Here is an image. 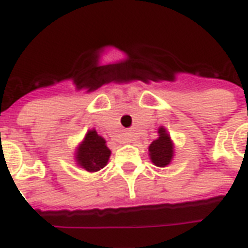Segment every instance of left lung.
<instances>
[{
	"label": "left lung",
	"mask_w": 248,
	"mask_h": 248,
	"mask_svg": "<svg viewBox=\"0 0 248 248\" xmlns=\"http://www.w3.org/2000/svg\"><path fill=\"white\" fill-rule=\"evenodd\" d=\"M151 161L156 166L164 168L169 165L171 158L174 156V147L170 139L169 134L164 127L158 128V138L149 144L148 148Z\"/></svg>",
	"instance_id": "left-lung-1"
}]
</instances>
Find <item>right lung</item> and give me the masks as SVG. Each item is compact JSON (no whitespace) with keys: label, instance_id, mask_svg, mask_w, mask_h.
Wrapping results in <instances>:
<instances>
[{"label":"right lung","instance_id":"right-lung-1","mask_svg":"<svg viewBox=\"0 0 248 248\" xmlns=\"http://www.w3.org/2000/svg\"><path fill=\"white\" fill-rule=\"evenodd\" d=\"M105 143V139L100 137L96 130H90L77 149V164L87 171H99L103 169L110 157V149Z\"/></svg>","mask_w":248,"mask_h":248}]
</instances>
